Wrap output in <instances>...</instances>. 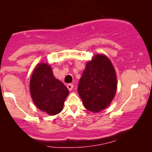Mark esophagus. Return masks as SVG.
Here are the masks:
<instances>
[{
    "label": "esophagus",
    "mask_w": 152,
    "mask_h": 152,
    "mask_svg": "<svg viewBox=\"0 0 152 152\" xmlns=\"http://www.w3.org/2000/svg\"><path fill=\"white\" fill-rule=\"evenodd\" d=\"M74 87V85L73 84H72V83H69V84H67V88L69 89V90H72V89H73Z\"/></svg>",
    "instance_id": "34e87169"
}]
</instances>
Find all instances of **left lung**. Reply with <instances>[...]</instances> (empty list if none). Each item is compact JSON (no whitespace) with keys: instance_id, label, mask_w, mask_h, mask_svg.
<instances>
[{"instance_id":"8db88e82","label":"left lung","mask_w":152,"mask_h":152,"mask_svg":"<svg viewBox=\"0 0 152 152\" xmlns=\"http://www.w3.org/2000/svg\"><path fill=\"white\" fill-rule=\"evenodd\" d=\"M117 77L108 57L98 54L86 65L77 92L88 111L99 112L108 107L117 90Z\"/></svg>"}]
</instances>
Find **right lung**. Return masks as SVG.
<instances>
[{"instance_id":"obj_1","label":"right lung","mask_w":152,"mask_h":152,"mask_svg":"<svg viewBox=\"0 0 152 152\" xmlns=\"http://www.w3.org/2000/svg\"><path fill=\"white\" fill-rule=\"evenodd\" d=\"M30 93L39 109L55 115L62 111L69 91L60 80L55 78L50 65L40 63L31 77Z\"/></svg>"}]
</instances>
